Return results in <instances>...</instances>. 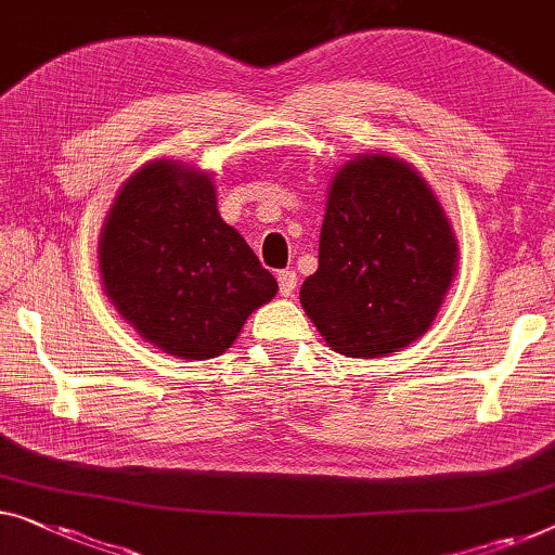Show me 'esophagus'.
Segmentation results:
<instances>
[{
	"label": "esophagus",
	"instance_id": "esophagus-1",
	"mask_svg": "<svg viewBox=\"0 0 555 555\" xmlns=\"http://www.w3.org/2000/svg\"><path fill=\"white\" fill-rule=\"evenodd\" d=\"M278 283H280V295L291 297L295 293V285H297V272L295 270H280L278 272Z\"/></svg>",
	"mask_w": 555,
	"mask_h": 555
}]
</instances>
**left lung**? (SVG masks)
<instances>
[{"mask_svg":"<svg viewBox=\"0 0 555 555\" xmlns=\"http://www.w3.org/2000/svg\"><path fill=\"white\" fill-rule=\"evenodd\" d=\"M455 270V232L430 184L405 159L367 152L331 180L300 302L327 348L383 358L428 333Z\"/></svg>","mask_w":555,"mask_h":555,"instance_id":"obj_1","label":"left lung"}]
</instances>
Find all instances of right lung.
I'll use <instances>...</instances> for the list:
<instances>
[{
    "label": "right lung",
    "mask_w": 555,
    "mask_h": 555,
    "mask_svg": "<svg viewBox=\"0 0 555 555\" xmlns=\"http://www.w3.org/2000/svg\"><path fill=\"white\" fill-rule=\"evenodd\" d=\"M98 262L104 293L134 333L184 360L228 350L278 293L220 218L212 175L180 159H150L125 180L102 222Z\"/></svg>",
    "instance_id": "right-lung-1"
}]
</instances>
